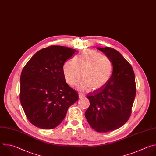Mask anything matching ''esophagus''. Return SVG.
I'll list each match as a JSON object with an SVG mask.
<instances>
[{
    "label": "esophagus",
    "instance_id": "34e87169",
    "mask_svg": "<svg viewBox=\"0 0 156 156\" xmlns=\"http://www.w3.org/2000/svg\"><path fill=\"white\" fill-rule=\"evenodd\" d=\"M84 95L83 94H81V93H79V94H78L79 98H82L84 97Z\"/></svg>",
    "mask_w": 156,
    "mask_h": 156
}]
</instances>
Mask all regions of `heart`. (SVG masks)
<instances>
[{
  "label": "heart",
  "instance_id": "1",
  "mask_svg": "<svg viewBox=\"0 0 156 156\" xmlns=\"http://www.w3.org/2000/svg\"><path fill=\"white\" fill-rule=\"evenodd\" d=\"M63 72L66 82L70 86L77 83L80 90H96L103 87L110 80L113 72L111 59L93 49H85L75 60H68L63 66Z\"/></svg>",
  "mask_w": 156,
  "mask_h": 156
}]
</instances>
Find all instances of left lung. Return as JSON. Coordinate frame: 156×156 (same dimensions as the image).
<instances>
[{
	"mask_svg": "<svg viewBox=\"0 0 156 156\" xmlns=\"http://www.w3.org/2000/svg\"><path fill=\"white\" fill-rule=\"evenodd\" d=\"M113 63V72L103 87L88 93L90 105L85 117L98 132H108L122 127L129 119L136 94L132 67L116 49L97 48Z\"/></svg>",
	"mask_w": 156,
	"mask_h": 156,
	"instance_id": "8db88e82",
	"label": "left lung"
}]
</instances>
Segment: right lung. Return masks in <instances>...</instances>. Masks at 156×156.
Masks as SVG:
<instances>
[{
  "label": "right lung",
  "mask_w": 156,
  "mask_h": 156,
  "mask_svg": "<svg viewBox=\"0 0 156 156\" xmlns=\"http://www.w3.org/2000/svg\"><path fill=\"white\" fill-rule=\"evenodd\" d=\"M76 49L62 46L43 48L24 66L20 78V101L28 120L43 129H53L65 118L78 94L66 83L65 62Z\"/></svg>",
  "instance_id": "1"
}]
</instances>
